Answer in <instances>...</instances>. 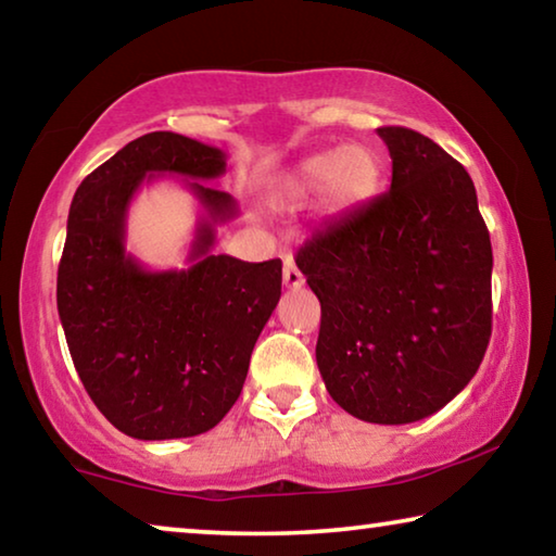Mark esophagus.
<instances>
[{"mask_svg": "<svg viewBox=\"0 0 556 556\" xmlns=\"http://www.w3.org/2000/svg\"><path fill=\"white\" fill-rule=\"evenodd\" d=\"M285 287H287V289L304 287V275H301L299 267H296L291 260L285 262Z\"/></svg>", "mask_w": 556, "mask_h": 556, "instance_id": "obj_1", "label": "esophagus"}]
</instances>
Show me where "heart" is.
<instances>
[{
    "instance_id": "obj_1",
    "label": "heart",
    "mask_w": 556,
    "mask_h": 556,
    "mask_svg": "<svg viewBox=\"0 0 556 556\" xmlns=\"http://www.w3.org/2000/svg\"><path fill=\"white\" fill-rule=\"evenodd\" d=\"M380 162L370 149L343 147L336 152H321L301 159L294 172L287 178V193L301 195L321 191V205L326 211L338 213L355 208L378 191Z\"/></svg>"
}]
</instances>
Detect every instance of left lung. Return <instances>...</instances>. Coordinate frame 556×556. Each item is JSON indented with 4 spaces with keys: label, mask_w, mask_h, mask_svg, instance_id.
<instances>
[{
    "label": "left lung",
    "mask_w": 556,
    "mask_h": 556,
    "mask_svg": "<svg viewBox=\"0 0 556 556\" xmlns=\"http://www.w3.org/2000/svg\"><path fill=\"white\" fill-rule=\"evenodd\" d=\"M392 184L312 235L296 267L321 301L316 363L341 407L412 425L456 397L491 341V235L476 186L437 142L380 127Z\"/></svg>",
    "instance_id": "left-lung-1"
}]
</instances>
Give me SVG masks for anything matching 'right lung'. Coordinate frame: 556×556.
<instances>
[{"label":"right lung","mask_w":556,"mask_h":556,"mask_svg":"<svg viewBox=\"0 0 556 556\" xmlns=\"http://www.w3.org/2000/svg\"><path fill=\"white\" fill-rule=\"evenodd\" d=\"M225 152L174 131L122 147L73 195L59 265V316L96 407L142 441L199 437L240 397L250 355L281 296V260L213 255L215 228L238 218ZM184 177L202 205L186 270H149L124 248L139 187Z\"/></svg>","instance_id":"1"}]
</instances>
